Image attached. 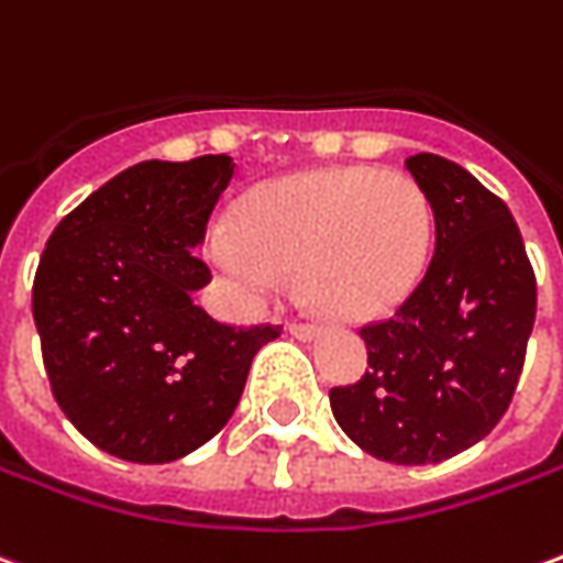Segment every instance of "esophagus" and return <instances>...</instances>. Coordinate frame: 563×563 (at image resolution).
Listing matches in <instances>:
<instances>
[{
  "instance_id": "1",
  "label": "esophagus",
  "mask_w": 563,
  "mask_h": 563,
  "mask_svg": "<svg viewBox=\"0 0 563 563\" xmlns=\"http://www.w3.org/2000/svg\"><path fill=\"white\" fill-rule=\"evenodd\" d=\"M286 329H289V335L295 338H313L317 332H320V325H317V322H298V320L286 322Z\"/></svg>"
}]
</instances>
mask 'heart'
Here are the masks:
<instances>
[{"instance_id":"1","label":"heart","mask_w":563,"mask_h":563,"mask_svg":"<svg viewBox=\"0 0 563 563\" xmlns=\"http://www.w3.org/2000/svg\"><path fill=\"white\" fill-rule=\"evenodd\" d=\"M435 213L427 188L402 170L325 167L255 188L238 225L216 228L210 253L253 298L298 268L310 308L341 320L399 305L430 265Z\"/></svg>"}]
</instances>
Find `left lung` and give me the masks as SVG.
<instances>
[{"label": "left lung", "instance_id": "8db88e82", "mask_svg": "<svg viewBox=\"0 0 563 563\" xmlns=\"http://www.w3.org/2000/svg\"><path fill=\"white\" fill-rule=\"evenodd\" d=\"M435 213V253L387 320L360 325L368 368L332 387L338 427L372 457L420 466L473 448L512 402L537 277L509 207L430 152L405 161Z\"/></svg>", "mask_w": 563, "mask_h": 563}]
</instances>
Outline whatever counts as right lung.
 Listing matches in <instances>:
<instances>
[{"mask_svg": "<svg viewBox=\"0 0 563 563\" xmlns=\"http://www.w3.org/2000/svg\"><path fill=\"white\" fill-rule=\"evenodd\" d=\"M234 158L143 161L78 203L45 243L33 317L51 393L88 442L170 463L222 430L250 363L283 325H228L191 301Z\"/></svg>", "mask_w": 563, "mask_h": 563, "instance_id": "obj_1", "label": "right lung"}]
</instances>
